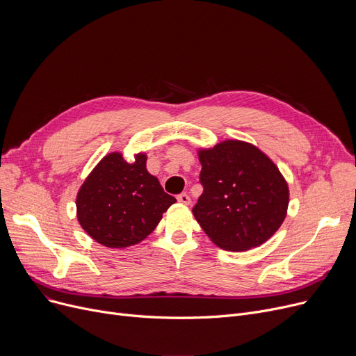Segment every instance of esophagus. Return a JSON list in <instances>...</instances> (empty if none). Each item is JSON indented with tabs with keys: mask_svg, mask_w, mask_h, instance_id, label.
Returning <instances> with one entry per match:
<instances>
[{
	"mask_svg": "<svg viewBox=\"0 0 356 356\" xmlns=\"http://www.w3.org/2000/svg\"><path fill=\"white\" fill-rule=\"evenodd\" d=\"M177 200H179L180 203H183V204H189V203H191V196H189L188 193H180V195L177 196Z\"/></svg>",
	"mask_w": 356,
	"mask_h": 356,
	"instance_id": "1",
	"label": "esophagus"
}]
</instances>
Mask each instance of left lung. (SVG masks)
<instances>
[{
    "label": "left lung",
    "instance_id": "1",
    "mask_svg": "<svg viewBox=\"0 0 356 356\" xmlns=\"http://www.w3.org/2000/svg\"><path fill=\"white\" fill-rule=\"evenodd\" d=\"M203 193L192 212L215 244L247 251L282 227L289 186L277 165L248 143L228 140L200 149Z\"/></svg>",
    "mask_w": 356,
    "mask_h": 356
}]
</instances>
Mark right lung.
Listing matches in <instances>:
<instances>
[{
  "mask_svg": "<svg viewBox=\"0 0 356 356\" xmlns=\"http://www.w3.org/2000/svg\"><path fill=\"white\" fill-rule=\"evenodd\" d=\"M145 160V154H137L129 164L122 154L111 153L82 184L76 197L78 220L99 244L109 248L138 244L176 202L147 172Z\"/></svg>",
  "mask_w": 356,
  "mask_h": 356,
  "instance_id": "right-lung-1",
  "label": "right lung"
}]
</instances>
